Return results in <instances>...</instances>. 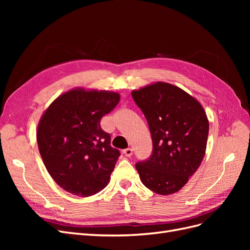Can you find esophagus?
Segmentation results:
<instances>
[{"label": "esophagus", "mask_w": 250, "mask_h": 250, "mask_svg": "<svg viewBox=\"0 0 250 250\" xmlns=\"http://www.w3.org/2000/svg\"><path fill=\"white\" fill-rule=\"evenodd\" d=\"M123 153H124V155H125V156L130 157V156L132 155V149H131V148L124 149V150H123Z\"/></svg>", "instance_id": "34e87169"}]
</instances>
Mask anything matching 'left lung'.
<instances>
[{
    "label": "left lung",
    "mask_w": 250,
    "mask_h": 250,
    "mask_svg": "<svg viewBox=\"0 0 250 250\" xmlns=\"http://www.w3.org/2000/svg\"><path fill=\"white\" fill-rule=\"evenodd\" d=\"M145 116L152 153L135 164L144 186L160 195L179 191L199 168L206 153L208 120L201 104L181 88L166 82L133 90Z\"/></svg>",
    "instance_id": "1"
}]
</instances>
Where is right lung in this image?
I'll return each mask as SVG.
<instances>
[{
	"instance_id": "obj_1",
	"label": "right lung",
	"mask_w": 250,
	"mask_h": 250,
	"mask_svg": "<svg viewBox=\"0 0 250 250\" xmlns=\"http://www.w3.org/2000/svg\"><path fill=\"white\" fill-rule=\"evenodd\" d=\"M119 101L117 93L78 88L59 96L44 111L37 128L40 153L66 192L88 197L108 184L121 153L110 146L100 121Z\"/></svg>"
}]
</instances>
